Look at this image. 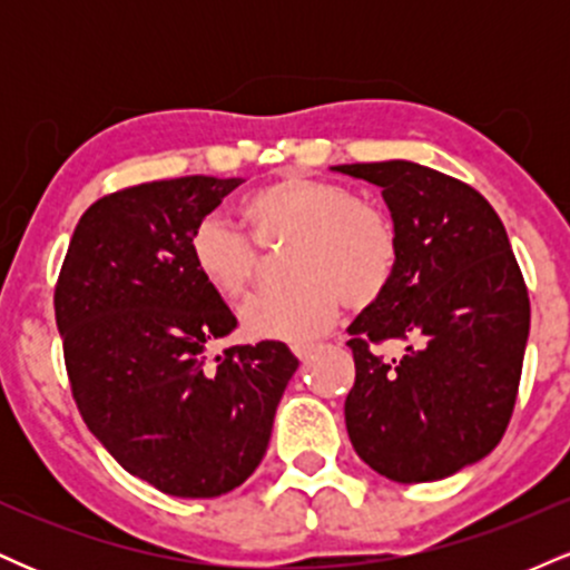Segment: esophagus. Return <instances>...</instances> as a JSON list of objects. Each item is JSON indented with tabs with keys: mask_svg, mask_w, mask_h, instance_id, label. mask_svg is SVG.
I'll use <instances>...</instances> for the list:
<instances>
[{
	"mask_svg": "<svg viewBox=\"0 0 570 570\" xmlns=\"http://www.w3.org/2000/svg\"><path fill=\"white\" fill-rule=\"evenodd\" d=\"M294 356L299 358V362H307V358L313 356V351H316V345L313 343H299V345H294Z\"/></svg>",
	"mask_w": 570,
	"mask_h": 570,
	"instance_id": "esophagus-1",
	"label": "esophagus"
}]
</instances>
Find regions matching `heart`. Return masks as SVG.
<instances>
[{"label":"heart","mask_w":570,"mask_h":570,"mask_svg":"<svg viewBox=\"0 0 570 570\" xmlns=\"http://www.w3.org/2000/svg\"><path fill=\"white\" fill-rule=\"evenodd\" d=\"M240 217L259 246L292 244L286 273L297 278L240 307V324L254 340L322 337L337 322L343 299L370 305L394 276L399 244L391 219L335 181L286 174L248 195ZM189 257L208 289L225 299L244 297L259 271V248L222 217L195 225Z\"/></svg>","instance_id":"heart-1"}]
</instances>
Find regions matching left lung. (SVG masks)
Segmentation results:
<instances>
[{"label": "left lung", "instance_id": "left-lung-1", "mask_svg": "<svg viewBox=\"0 0 570 570\" xmlns=\"http://www.w3.org/2000/svg\"><path fill=\"white\" fill-rule=\"evenodd\" d=\"M381 187L396 230L389 286L348 326L345 429L367 466L434 482L482 461L512 417L531 330L525 281L493 206L410 160L332 166ZM405 343L399 360L375 344Z\"/></svg>", "mask_w": 570, "mask_h": 570}]
</instances>
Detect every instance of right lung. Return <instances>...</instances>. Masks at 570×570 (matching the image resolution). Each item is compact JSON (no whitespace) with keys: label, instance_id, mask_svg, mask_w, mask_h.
<instances>
[{"label":"right lung","instance_id":"1","mask_svg":"<svg viewBox=\"0 0 570 570\" xmlns=\"http://www.w3.org/2000/svg\"><path fill=\"white\" fill-rule=\"evenodd\" d=\"M238 185L181 176L96 200L56 286L82 421L126 472L179 499L244 485L299 367L276 340L233 345L208 364V345L238 322L195 271L189 235Z\"/></svg>","mask_w":570,"mask_h":570}]
</instances>
